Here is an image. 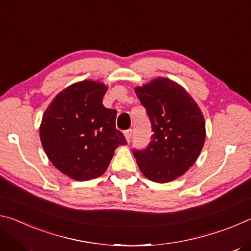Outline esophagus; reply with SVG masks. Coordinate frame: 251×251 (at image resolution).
I'll return each instance as SVG.
<instances>
[{"mask_svg": "<svg viewBox=\"0 0 251 251\" xmlns=\"http://www.w3.org/2000/svg\"><path fill=\"white\" fill-rule=\"evenodd\" d=\"M124 135H125L126 142H127V143H129V142H130V138H131V129H127V130H125Z\"/></svg>", "mask_w": 251, "mask_h": 251, "instance_id": "esophagus-1", "label": "esophagus"}]
</instances>
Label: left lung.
Here are the masks:
<instances>
[{"label": "left lung", "instance_id": "obj_1", "mask_svg": "<svg viewBox=\"0 0 251 251\" xmlns=\"http://www.w3.org/2000/svg\"><path fill=\"white\" fill-rule=\"evenodd\" d=\"M135 93L151 123V142L134 156L144 176L165 184L184 175L197 160L206 139L205 118L188 92L167 77H157Z\"/></svg>", "mask_w": 251, "mask_h": 251}]
</instances>
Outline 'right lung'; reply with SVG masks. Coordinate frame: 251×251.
Returning <instances> with one entry per match:
<instances>
[{"instance_id": "1", "label": "right lung", "mask_w": 251, "mask_h": 251, "mask_svg": "<svg viewBox=\"0 0 251 251\" xmlns=\"http://www.w3.org/2000/svg\"><path fill=\"white\" fill-rule=\"evenodd\" d=\"M107 85L84 79L64 88L44 112L40 138L48 158L59 172L84 181L103 175L126 139L116 129V110L106 108Z\"/></svg>"}]
</instances>
